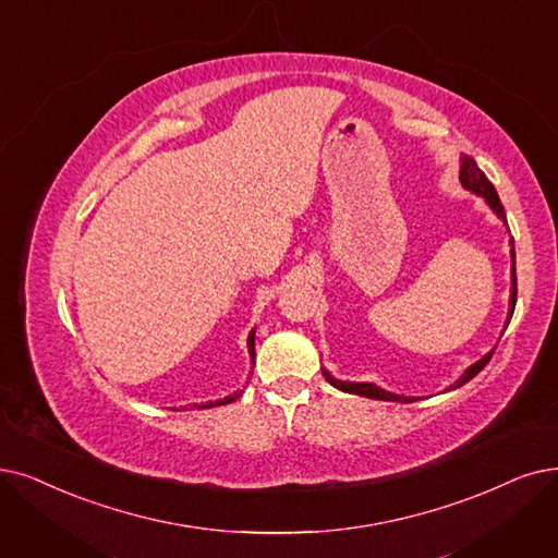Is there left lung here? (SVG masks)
<instances>
[{"mask_svg": "<svg viewBox=\"0 0 558 558\" xmlns=\"http://www.w3.org/2000/svg\"><path fill=\"white\" fill-rule=\"evenodd\" d=\"M460 183H462L464 190H470L472 194L481 196L483 202L489 206V210H493V213L504 221V225H506V213H504V206H501V202H499V194H497L495 185L487 181V175L478 169L476 160L470 158V155H462V162H460ZM515 300H518L515 242H512V238H510V300H508V316H506L504 329L508 327V323H510V318H512V311H515ZM493 352H495V350H489L485 356H481L478 362H474L470 368H466V371L458 377V380H456L449 389H444V391H453V389H458V387L470 383L474 375H478V373L485 368V364L489 362V356H493ZM323 375H325V380H327L331 387H337V389H341V391H345V393H356V396L375 398V400H389V403H414V400H418V398H414V396L391 393V391H387V389H383V387H377V385H373V383H345V380H337V377H333L327 368H323Z\"/></svg>", "mask_w": 558, "mask_h": 558, "instance_id": "obj_1", "label": "left lung"}]
</instances>
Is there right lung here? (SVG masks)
Masks as SVG:
<instances>
[{
	"label": "right lung",
	"instance_id": "add662e5",
	"mask_svg": "<svg viewBox=\"0 0 558 558\" xmlns=\"http://www.w3.org/2000/svg\"><path fill=\"white\" fill-rule=\"evenodd\" d=\"M254 337H256V329H252V331H250V337H247V350H250L252 362H254ZM240 396H242V391H235V393L225 396V398H219V400H208V403H194V405H190V410H206V408L227 405V403H233V400H235V398H240ZM185 410H187V408H185Z\"/></svg>",
	"mask_w": 558,
	"mask_h": 558
}]
</instances>
